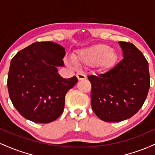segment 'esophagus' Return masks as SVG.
<instances>
[{
  "instance_id": "esophagus-1",
  "label": "esophagus",
  "mask_w": 155,
  "mask_h": 155,
  "mask_svg": "<svg viewBox=\"0 0 155 155\" xmlns=\"http://www.w3.org/2000/svg\"><path fill=\"white\" fill-rule=\"evenodd\" d=\"M76 77H77L78 80H84L87 79V76L83 73H78L76 74Z\"/></svg>"
}]
</instances>
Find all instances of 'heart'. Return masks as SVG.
<instances>
[{
  "label": "heart",
  "instance_id": "obj_1",
  "mask_svg": "<svg viewBox=\"0 0 155 155\" xmlns=\"http://www.w3.org/2000/svg\"><path fill=\"white\" fill-rule=\"evenodd\" d=\"M119 55L107 44H95L79 49L72 55L74 63L77 65L94 66L103 71L110 69L116 64ZM68 64H70L67 61Z\"/></svg>",
  "mask_w": 155,
  "mask_h": 155
}]
</instances>
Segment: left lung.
<instances>
[{
  "instance_id": "left-lung-1",
  "label": "left lung",
  "mask_w": 155,
  "mask_h": 155,
  "mask_svg": "<svg viewBox=\"0 0 155 155\" xmlns=\"http://www.w3.org/2000/svg\"><path fill=\"white\" fill-rule=\"evenodd\" d=\"M119 44L123 59L104 74L88 76L92 111L108 122H121L136 114L150 87L149 64L141 51L133 44Z\"/></svg>"
}]
</instances>
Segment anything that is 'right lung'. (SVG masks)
Returning <instances> with one entry per match:
<instances>
[{
  "mask_svg": "<svg viewBox=\"0 0 155 155\" xmlns=\"http://www.w3.org/2000/svg\"><path fill=\"white\" fill-rule=\"evenodd\" d=\"M65 48L51 41L35 42L19 51L11 61L8 94L23 117L36 123H49L64 110L65 96L75 86L76 76L64 79L58 67L64 66Z\"/></svg>",
  "mask_w": 155,
  "mask_h": 155,
  "instance_id": "obj_1",
  "label": "right lung"
}]
</instances>
